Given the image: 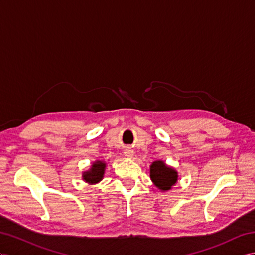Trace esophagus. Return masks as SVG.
<instances>
[{
    "mask_svg": "<svg viewBox=\"0 0 255 255\" xmlns=\"http://www.w3.org/2000/svg\"><path fill=\"white\" fill-rule=\"evenodd\" d=\"M125 155L127 156V157H132V155H133V152L131 151V149H126L125 151Z\"/></svg>",
    "mask_w": 255,
    "mask_h": 255,
    "instance_id": "34e87169",
    "label": "esophagus"
}]
</instances>
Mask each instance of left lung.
I'll list each match as a JSON object with an SVG mask.
<instances>
[{
	"instance_id": "8db88e82",
	"label": "left lung",
	"mask_w": 255,
	"mask_h": 255,
	"mask_svg": "<svg viewBox=\"0 0 255 255\" xmlns=\"http://www.w3.org/2000/svg\"><path fill=\"white\" fill-rule=\"evenodd\" d=\"M151 179L158 188L167 191L175 184L178 173L174 169L166 166L164 161H154L151 166Z\"/></svg>"
}]
</instances>
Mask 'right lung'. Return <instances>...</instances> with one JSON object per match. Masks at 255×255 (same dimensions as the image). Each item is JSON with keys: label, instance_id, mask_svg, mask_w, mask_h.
Segmentation results:
<instances>
[{"label": "right lung", "instance_id": "obj_1", "mask_svg": "<svg viewBox=\"0 0 255 255\" xmlns=\"http://www.w3.org/2000/svg\"><path fill=\"white\" fill-rule=\"evenodd\" d=\"M104 168H106V164H103L102 161H96L89 171L84 172V180L91 184L101 181L103 178Z\"/></svg>", "mask_w": 255, "mask_h": 255}]
</instances>
